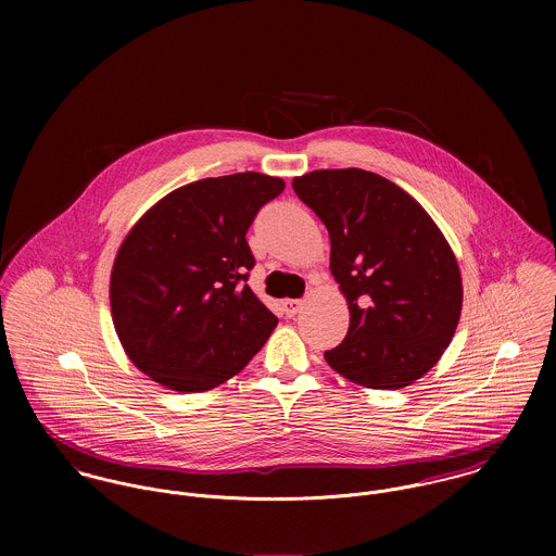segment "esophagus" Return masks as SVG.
<instances>
[{
	"mask_svg": "<svg viewBox=\"0 0 556 556\" xmlns=\"http://www.w3.org/2000/svg\"><path fill=\"white\" fill-rule=\"evenodd\" d=\"M302 306H304L302 300H285V313H287L289 317H295V315L302 311Z\"/></svg>",
	"mask_w": 556,
	"mask_h": 556,
	"instance_id": "34e87169",
	"label": "esophagus"
}]
</instances>
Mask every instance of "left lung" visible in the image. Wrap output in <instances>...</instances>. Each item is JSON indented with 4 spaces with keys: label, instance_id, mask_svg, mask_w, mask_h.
<instances>
[{
    "label": "left lung",
    "instance_id": "8db88e82",
    "mask_svg": "<svg viewBox=\"0 0 556 556\" xmlns=\"http://www.w3.org/2000/svg\"><path fill=\"white\" fill-rule=\"evenodd\" d=\"M327 227L329 269L349 306L346 338L325 362L368 390H402L450 346L463 311L456 254L428 212L394 181L364 168L293 179Z\"/></svg>",
    "mask_w": 556,
    "mask_h": 556
}]
</instances>
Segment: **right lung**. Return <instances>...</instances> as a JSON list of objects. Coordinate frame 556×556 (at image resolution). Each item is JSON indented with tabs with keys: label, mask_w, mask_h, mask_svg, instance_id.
I'll return each mask as SVG.
<instances>
[{
	"label": "right lung",
	"mask_w": 556,
	"mask_h": 556,
	"mask_svg": "<svg viewBox=\"0 0 556 556\" xmlns=\"http://www.w3.org/2000/svg\"><path fill=\"white\" fill-rule=\"evenodd\" d=\"M285 190L245 170L186 184L152 205L122 241L109 285L128 359L166 390L207 392L245 368L278 318L245 285V233Z\"/></svg>",
	"instance_id": "add662e5"
}]
</instances>
